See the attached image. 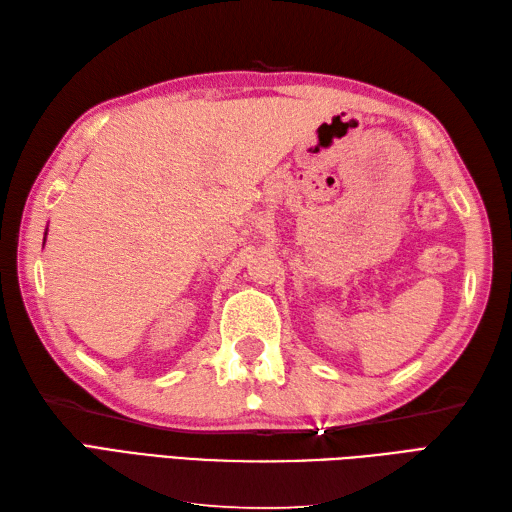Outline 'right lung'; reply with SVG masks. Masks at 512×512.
Wrapping results in <instances>:
<instances>
[{
    "label": "right lung",
    "mask_w": 512,
    "mask_h": 512,
    "mask_svg": "<svg viewBox=\"0 0 512 512\" xmlns=\"http://www.w3.org/2000/svg\"><path fill=\"white\" fill-rule=\"evenodd\" d=\"M43 244H45V240H43Z\"/></svg>",
    "instance_id": "right-lung-1"
}]
</instances>
